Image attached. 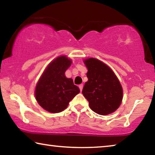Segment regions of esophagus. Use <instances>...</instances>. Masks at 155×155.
Instances as JSON below:
<instances>
[{"instance_id": "esophagus-1", "label": "esophagus", "mask_w": 155, "mask_h": 155, "mask_svg": "<svg viewBox=\"0 0 155 155\" xmlns=\"http://www.w3.org/2000/svg\"><path fill=\"white\" fill-rule=\"evenodd\" d=\"M78 87H79V89H80V91H82V90H83V84H81V85H79V86H78Z\"/></svg>"}]
</instances>
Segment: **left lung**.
I'll list each match as a JSON object with an SVG mask.
<instances>
[{
  "instance_id": "8db88e82",
  "label": "left lung",
  "mask_w": 155,
  "mask_h": 155,
  "mask_svg": "<svg viewBox=\"0 0 155 155\" xmlns=\"http://www.w3.org/2000/svg\"><path fill=\"white\" fill-rule=\"evenodd\" d=\"M84 63L88 70V81L82 94L90 109L103 115L114 112L121 104L123 96L119 80L106 64L98 59L90 58Z\"/></svg>"
}]
</instances>
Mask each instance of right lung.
Instances as JSON below:
<instances>
[{"label": "right lung", "mask_w": 155, "mask_h": 155, "mask_svg": "<svg viewBox=\"0 0 155 155\" xmlns=\"http://www.w3.org/2000/svg\"><path fill=\"white\" fill-rule=\"evenodd\" d=\"M72 64L65 56L57 57L46 68L37 84L35 95L39 104L51 113H59L67 108L69 102L80 92L72 78L65 72Z\"/></svg>", "instance_id": "1"}]
</instances>
